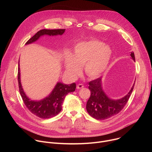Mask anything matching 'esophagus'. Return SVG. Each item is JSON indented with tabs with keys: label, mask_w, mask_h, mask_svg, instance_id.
Instances as JSON below:
<instances>
[{
	"label": "esophagus",
	"mask_w": 152,
	"mask_h": 152,
	"mask_svg": "<svg viewBox=\"0 0 152 152\" xmlns=\"http://www.w3.org/2000/svg\"><path fill=\"white\" fill-rule=\"evenodd\" d=\"M84 86V85H83V84H82V83H79V84H77V86H76V88L79 90V89H80V88H82Z\"/></svg>",
	"instance_id": "obj_1"
}]
</instances>
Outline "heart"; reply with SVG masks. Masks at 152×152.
I'll return each instance as SVG.
<instances>
[{
  "label": "heart",
  "mask_w": 152,
  "mask_h": 152,
  "mask_svg": "<svg viewBox=\"0 0 152 152\" xmlns=\"http://www.w3.org/2000/svg\"><path fill=\"white\" fill-rule=\"evenodd\" d=\"M112 55L109 46L102 41L92 39L78 43L74 49L73 55L67 53L65 56V67L72 76L78 75L80 66H85L86 74L91 77L100 76L106 69Z\"/></svg>",
  "instance_id": "b5f03b06"
}]
</instances>
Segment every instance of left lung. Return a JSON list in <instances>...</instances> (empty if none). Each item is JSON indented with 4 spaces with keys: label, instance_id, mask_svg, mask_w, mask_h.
<instances>
[{
    "label": "left lung",
    "instance_id": "obj_1",
    "mask_svg": "<svg viewBox=\"0 0 152 152\" xmlns=\"http://www.w3.org/2000/svg\"><path fill=\"white\" fill-rule=\"evenodd\" d=\"M135 61L134 53L131 54ZM88 88L90 97L86 103V110L88 114L97 120H105L118 114L124 107L133 91L135 83L131 91L121 99L114 100L108 98L102 89L101 77L89 82Z\"/></svg>",
    "mask_w": 152,
    "mask_h": 152
}]
</instances>
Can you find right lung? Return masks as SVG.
<instances>
[{
    "instance_id": "add662e5",
    "label": "right lung",
    "mask_w": 152,
    "mask_h": 152,
    "mask_svg": "<svg viewBox=\"0 0 152 152\" xmlns=\"http://www.w3.org/2000/svg\"><path fill=\"white\" fill-rule=\"evenodd\" d=\"M66 29H42L37 32L26 42V45L30 44L39 38L43 35H62ZM20 73L18 64V82L20 95L26 107L35 115L41 118H50L58 115L62 110V104L65 97L69 93L75 91L76 83H73L70 85H65L58 82L51 94L41 101H32L26 96L20 83Z\"/></svg>"
}]
</instances>
